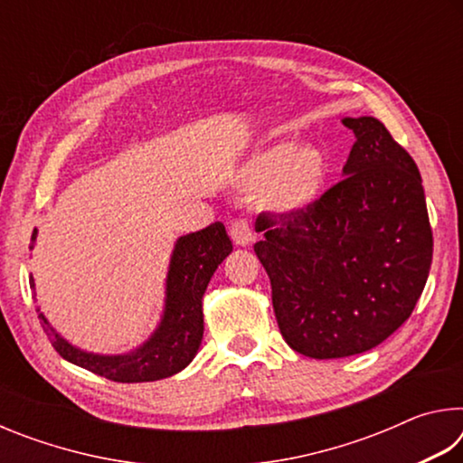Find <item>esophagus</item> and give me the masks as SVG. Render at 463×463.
Listing matches in <instances>:
<instances>
[{
  "mask_svg": "<svg viewBox=\"0 0 463 463\" xmlns=\"http://www.w3.org/2000/svg\"><path fill=\"white\" fill-rule=\"evenodd\" d=\"M231 239L237 242L239 247H247L253 242V226L247 221V218H234L231 222Z\"/></svg>",
  "mask_w": 463,
  "mask_h": 463,
  "instance_id": "obj_1",
  "label": "esophagus"
}]
</instances>
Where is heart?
Returning <instances> with one entry per match:
<instances>
[{
    "mask_svg": "<svg viewBox=\"0 0 463 463\" xmlns=\"http://www.w3.org/2000/svg\"><path fill=\"white\" fill-rule=\"evenodd\" d=\"M242 179L249 187H263L261 198L268 208L281 214L300 213L323 192L326 159L312 145L276 143L253 153Z\"/></svg>",
    "mask_w": 463,
    "mask_h": 463,
    "instance_id": "b5f03b06",
    "label": "heart"
}]
</instances>
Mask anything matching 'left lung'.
<instances>
[{
    "label": "left lung",
    "mask_w": 463,
    "mask_h": 463,
    "mask_svg": "<svg viewBox=\"0 0 463 463\" xmlns=\"http://www.w3.org/2000/svg\"><path fill=\"white\" fill-rule=\"evenodd\" d=\"M343 124L355 145L341 182L300 213L255 222L281 336L315 359L388 339L412 315L433 260L417 163L372 116Z\"/></svg>",
    "instance_id": "8db88e82"
}]
</instances>
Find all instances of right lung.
<instances>
[{"instance_id":"right-lung-1","label":"right lung","mask_w":463,"mask_h":463,"mask_svg":"<svg viewBox=\"0 0 463 463\" xmlns=\"http://www.w3.org/2000/svg\"><path fill=\"white\" fill-rule=\"evenodd\" d=\"M34 239L36 229L30 241L34 242ZM231 250L232 241L222 222H214L177 241L167 276L165 315L151 339L128 355L104 357L85 354L61 339L43 315L38 317L43 318L44 331L51 335L54 351L83 370L122 383L169 378L182 372L198 354L203 335L202 296L216 268ZM30 288H34L33 276H30Z\"/></svg>"}]
</instances>
